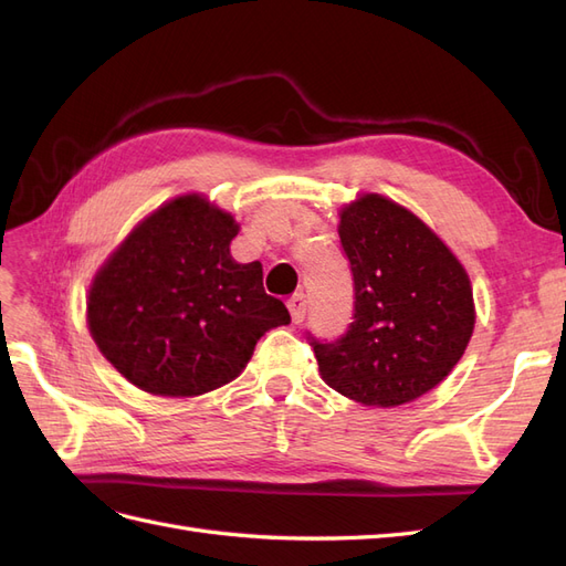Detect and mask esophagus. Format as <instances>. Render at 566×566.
<instances>
[{"instance_id":"34e87169","label":"esophagus","mask_w":566,"mask_h":566,"mask_svg":"<svg viewBox=\"0 0 566 566\" xmlns=\"http://www.w3.org/2000/svg\"><path fill=\"white\" fill-rule=\"evenodd\" d=\"M287 310H290V316H293V323H302L306 316V297L302 293L293 295L287 300Z\"/></svg>"}]
</instances>
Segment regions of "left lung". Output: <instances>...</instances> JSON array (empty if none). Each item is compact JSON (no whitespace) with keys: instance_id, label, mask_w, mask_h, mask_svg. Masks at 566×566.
I'll return each instance as SVG.
<instances>
[{"instance_id":"8db88e82","label":"left lung","mask_w":566,"mask_h":566,"mask_svg":"<svg viewBox=\"0 0 566 566\" xmlns=\"http://www.w3.org/2000/svg\"><path fill=\"white\" fill-rule=\"evenodd\" d=\"M354 276V321L314 347L321 378L364 406L391 408L434 389L474 331L468 271L441 238L394 200L366 193L339 212Z\"/></svg>"}]
</instances>
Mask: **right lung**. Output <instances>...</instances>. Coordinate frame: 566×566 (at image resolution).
Masks as SVG:
<instances>
[{
    "label": "right lung",
    "mask_w": 566,
    "mask_h": 566,
    "mask_svg": "<svg viewBox=\"0 0 566 566\" xmlns=\"http://www.w3.org/2000/svg\"><path fill=\"white\" fill-rule=\"evenodd\" d=\"M235 219L198 193L165 202L98 269L90 333L125 378L158 397H198L231 382L256 339L290 323L264 293L262 264H238Z\"/></svg>",
    "instance_id": "add662e5"
}]
</instances>
